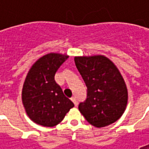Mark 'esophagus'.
Wrapping results in <instances>:
<instances>
[{
    "mask_svg": "<svg viewBox=\"0 0 149 149\" xmlns=\"http://www.w3.org/2000/svg\"><path fill=\"white\" fill-rule=\"evenodd\" d=\"M71 100H72V102L74 103L75 106H76V107L77 106V105H78V102H77V99H76L75 97H72Z\"/></svg>",
    "mask_w": 149,
    "mask_h": 149,
    "instance_id": "34e87169",
    "label": "esophagus"
}]
</instances>
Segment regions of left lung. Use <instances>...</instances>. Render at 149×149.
I'll use <instances>...</instances> for the list:
<instances>
[{
  "label": "left lung",
  "instance_id": "obj_1",
  "mask_svg": "<svg viewBox=\"0 0 149 149\" xmlns=\"http://www.w3.org/2000/svg\"><path fill=\"white\" fill-rule=\"evenodd\" d=\"M75 64L87 87V98L78 109L90 125L102 128L123 115L128 89L119 69L102 55L76 56Z\"/></svg>",
  "mask_w": 149,
  "mask_h": 149
}]
</instances>
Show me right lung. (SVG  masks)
Returning <instances> with one entry per match:
<instances>
[{
  "label": "right lung",
  "mask_w": 149,
  "mask_h": 149,
  "mask_svg": "<svg viewBox=\"0 0 149 149\" xmlns=\"http://www.w3.org/2000/svg\"><path fill=\"white\" fill-rule=\"evenodd\" d=\"M68 56L51 52L37 60L28 72L22 88V103L29 117L45 127L58 125L73 108L54 77Z\"/></svg>",
  "instance_id": "obj_1"
}]
</instances>
